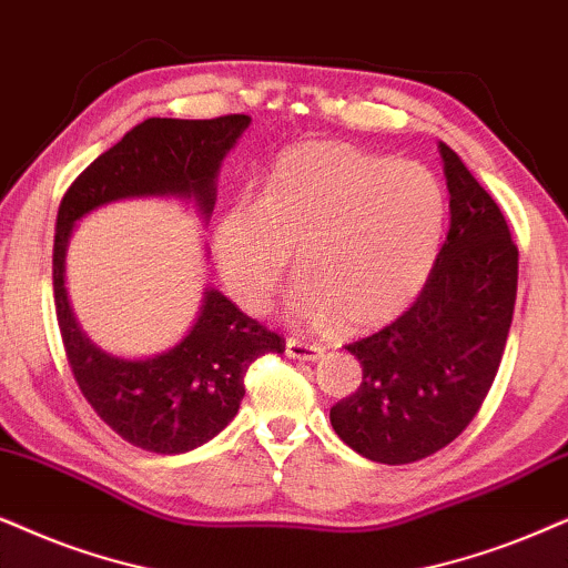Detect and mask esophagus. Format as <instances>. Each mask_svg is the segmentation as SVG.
<instances>
[{
  "label": "esophagus",
  "mask_w": 568,
  "mask_h": 568,
  "mask_svg": "<svg viewBox=\"0 0 568 568\" xmlns=\"http://www.w3.org/2000/svg\"><path fill=\"white\" fill-rule=\"evenodd\" d=\"M285 354L291 358H301V362H317V358L325 354V348L320 343H308V341H298V337H288L285 341Z\"/></svg>",
  "instance_id": "obj_1"
}]
</instances>
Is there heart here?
<instances>
[{
	"label": "heart",
	"mask_w": 568,
	"mask_h": 568,
	"mask_svg": "<svg viewBox=\"0 0 568 568\" xmlns=\"http://www.w3.org/2000/svg\"><path fill=\"white\" fill-rule=\"evenodd\" d=\"M443 225L445 193L425 164L308 141L277 156L254 210L225 212L214 251L248 312L270 306L296 254V320L364 329L412 304Z\"/></svg>",
	"instance_id": "heart-1"
}]
</instances>
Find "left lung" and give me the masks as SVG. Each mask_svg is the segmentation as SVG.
<instances>
[{"instance_id":"1","label":"left lung","mask_w":568,"mask_h":568,"mask_svg":"<svg viewBox=\"0 0 568 568\" xmlns=\"http://www.w3.org/2000/svg\"><path fill=\"white\" fill-rule=\"evenodd\" d=\"M450 227L425 288L396 322L348 343L362 385L329 408L343 443L377 464H414L469 427L511 329L519 248L490 193L440 143Z\"/></svg>"}]
</instances>
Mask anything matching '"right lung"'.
Masks as SVG:
<instances>
[{
  "label": "right lung",
  "instance_id": "obj_1",
  "mask_svg": "<svg viewBox=\"0 0 568 568\" xmlns=\"http://www.w3.org/2000/svg\"><path fill=\"white\" fill-rule=\"evenodd\" d=\"M248 123V114L143 120L75 178L57 212L52 280L64 356L99 419L152 454H185L222 433L246 396L248 367L264 354H283V335L210 288L196 325L175 348L139 362L110 356L81 333L70 312L64 248L75 220L118 199L193 196L210 214L220 164Z\"/></svg>",
  "mask_w": 568,
  "mask_h": 568
}]
</instances>
